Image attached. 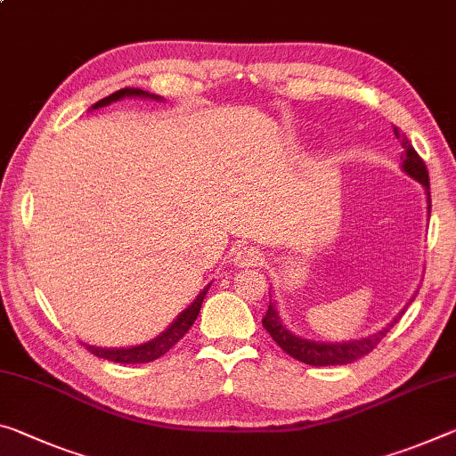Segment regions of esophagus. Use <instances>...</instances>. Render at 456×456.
I'll use <instances>...</instances> for the list:
<instances>
[{
    "label": "esophagus",
    "instance_id": "1",
    "mask_svg": "<svg viewBox=\"0 0 456 456\" xmlns=\"http://www.w3.org/2000/svg\"><path fill=\"white\" fill-rule=\"evenodd\" d=\"M233 264L240 267H251L262 264V254L256 248H240L233 254Z\"/></svg>",
    "mask_w": 456,
    "mask_h": 456
}]
</instances>
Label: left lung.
Masks as SVG:
<instances>
[{
    "label": "left lung",
    "mask_w": 456,
    "mask_h": 456,
    "mask_svg": "<svg viewBox=\"0 0 456 456\" xmlns=\"http://www.w3.org/2000/svg\"><path fill=\"white\" fill-rule=\"evenodd\" d=\"M395 137L402 140V170L406 172L410 178H414L416 183H420L424 186L426 192V205H428V216H430V183H428V170L422 162V158L416 154V150L410 146V142L406 140V135H402L397 132V127H394ZM411 302V300H410ZM402 313L395 316L392 322H387L384 329L373 332L370 337H361V338H353V341H338V343H330V341H313V338H305L300 335H296L290 329L281 322V316L276 308V302L270 300V306H267V313L262 319L264 329L270 332V337L276 341L281 351H286L288 355L302 361L306 365H314V367H324V365H345V363H353L361 357H365L367 353L373 351L378 343L384 338L389 329L400 321Z\"/></svg>",
    "instance_id": "1"
}]
</instances>
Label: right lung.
I'll return each mask as SVG.
<instances>
[{"mask_svg":"<svg viewBox=\"0 0 456 456\" xmlns=\"http://www.w3.org/2000/svg\"><path fill=\"white\" fill-rule=\"evenodd\" d=\"M127 97L162 101V97L151 95V93H148V91L134 89V86H126V89H119V91L111 93L110 97L97 101V103L91 107V111L101 110V107H107V105L115 103V101H121V99H127ZM208 288H211V284L202 288L197 298H194L191 305L186 306L183 313H180L176 319L172 321L168 327H166L160 332V335L151 338V341L134 345V346H95V345H86V343H83V345L93 353V355H97L101 359L115 361V363H150V361H154L158 357H162L164 353H168L172 346H175L180 341V338H183L186 332H189V329L192 327V322L197 321V316L200 313L202 300H205Z\"/></svg>","mask_w":456,"mask_h":456,"instance_id":"1","label":"right lung"}]
</instances>
